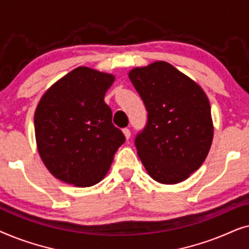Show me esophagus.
I'll return each instance as SVG.
<instances>
[{"label": "esophagus", "mask_w": 249, "mask_h": 249, "mask_svg": "<svg viewBox=\"0 0 249 249\" xmlns=\"http://www.w3.org/2000/svg\"><path fill=\"white\" fill-rule=\"evenodd\" d=\"M122 132H124V137H125V139H128L130 138V136H131V132H130V130H129L128 128H124V130H122Z\"/></svg>", "instance_id": "1"}]
</instances>
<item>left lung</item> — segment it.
Masks as SVG:
<instances>
[{
  "label": "left lung",
  "instance_id": "1",
  "mask_svg": "<svg viewBox=\"0 0 249 249\" xmlns=\"http://www.w3.org/2000/svg\"><path fill=\"white\" fill-rule=\"evenodd\" d=\"M128 77L148 112L147 124L135 141L146 171L164 185L188 179L205 161L213 141L205 91L165 61L135 68Z\"/></svg>",
  "mask_w": 249,
  "mask_h": 249
}]
</instances>
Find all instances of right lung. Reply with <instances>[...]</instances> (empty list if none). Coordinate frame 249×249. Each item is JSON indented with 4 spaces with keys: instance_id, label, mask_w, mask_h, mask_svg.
<instances>
[{
    "instance_id": "right-lung-1",
    "label": "right lung",
    "mask_w": 249,
    "mask_h": 249,
    "mask_svg": "<svg viewBox=\"0 0 249 249\" xmlns=\"http://www.w3.org/2000/svg\"><path fill=\"white\" fill-rule=\"evenodd\" d=\"M114 79L111 73L78 67L40 98L34 118L37 149L44 165L61 181L83 188L96 185L124 142L104 102Z\"/></svg>"
}]
</instances>
